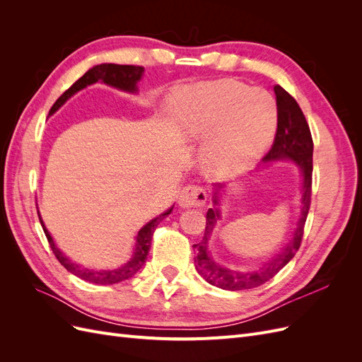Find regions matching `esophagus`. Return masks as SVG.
<instances>
[{"mask_svg": "<svg viewBox=\"0 0 362 362\" xmlns=\"http://www.w3.org/2000/svg\"><path fill=\"white\" fill-rule=\"evenodd\" d=\"M206 202V192L199 185H187L180 193L178 204L182 208L202 206Z\"/></svg>", "mask_w": 362, "mask_h": 362, "instance_id": "obj_1", "label": "esophagus"}]
</instances>
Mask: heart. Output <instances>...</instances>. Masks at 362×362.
Returning <instances> with one entry per match:
<instances>
[{"instance_id":"1","label":"heart","mask_w":362,"mask_h":362,"mask_svg":"<svg viewBox=\"0 0 362 362\" xmlns=\"http://www.w3.org/2000/svg\"><path fill=\"white\" fill-rule=\"evenodd\" d=\"M170 115L181 139H205L204 164L216 175L247 168L270 146L278 127L275 98L234 80L184 87L172 98Z\"/></svg>"}]
</instances>
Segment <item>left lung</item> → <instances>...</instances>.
<instances>
[{"label": "left lung", "mask_w": 362, "mask_h": 362, "mask_svg": "<svg viewBox=\"0 0 362 362\" xmlns=\"http://www.w3.org/2000/svg\"><path fill=\"white\" fill-rule=\"evenodd\" d=\"M273 89H275L278 104V128L275 141H273L270 151L262 158V161L270 163L288 160L298 164L302 173L300 214L298 218V225L294 228L293 238L281 249L279 254H276L258 269L246 272L231 270L216 262L210 255V252H208V242H210L217 221L221 218V210L217 206L218 198H221V192L225 189V184H214V206L206 211V226L201 243L193 245V247L198 250V255L194 257V267L208 284L222 290L238 291L262 286V284L275 276L284 266L288 264V261L299 250L303 237V226L311 204L314 148L313 137L308 122H306L300 107L296 103L294 98L287 90H284L279 84L273 87Z\"/></svg>", "instance_id": "8db88e82"}]
</instances>
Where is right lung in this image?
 Listing matches in <instances>:
<instances>
[{"label":"right lung","instance_id":"add662e5","mask_svg":"<svg viewBox=\"0 0 362 362\" xmlns=\"http://www.w3.org/2000/svg\"><path fill=\"white\" fill-rule=\"evenodd\" d=\"M145 68L141 66H133V64H115V63H101L96 64V66L90 68L87 71L81 78L76 80L69 89L64 92L59 100L54 103V105L51 107L49 110V116L56 113L59 108L66 103L71 96H74L76 92L83 90L84 87L95 84L98 81H101L107 86L116 87L119 90L124 92H129V93H136L137 92V83L141 80L144 76ZM173 210V205L166 210L164 213H161L160 216L154 217L152 221H149L144 228L140 229L136 237V245H134V252L133 257L129 258V261H127L125 264H122L117 269H108V270H96V269H89L84 267L78 262L72 261L69 257H66L63 252L57 247V245L54 243V240L51 237V234L48 233L47 226L43 225V221L40 217V213L37 210L39 214V221L40 225L43 228V233H45L48 243L54 252V255L59 259L60 264L66 269L68 272H71L72 275H75L76 278H80L83 281L92 282V284H100V286H112V284H117L122 282L125 279L133 278L136 273L141 269V266L145 264L148 252L151 249V240H152V234H154L156 228L158 226V223L163 221L164 217L168 214H170Z\"/></svg>","mask_w":362,"mask_h":362}]
</instances>
